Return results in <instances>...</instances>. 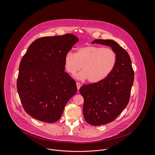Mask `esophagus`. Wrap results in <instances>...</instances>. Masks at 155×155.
Here are the masks:
<instances>
[{"instance_id":"1","label":"esophagus","mask_w":155,"mask_h":155,"mask_svg":"<svg viewBox=\"0 0 155 155\" xmlns=\"http://www.w3.org/2000/svg\"><path fill=\"white\" fill-rule=\"evenodd\" d=\"M76 86H77V88H78V90H79L81 86V83L79 82H76Z\"/></svg>"}]
</instances>
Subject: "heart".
<instances>
[{"mask_svg": "<svg viewBox=\"0 0 155 155\" xmlns=\"http://www.w3.org/2000/svg\"><path fill=\"white\" fill-rule=\"evenodd\" d=\"M116 62L117 55L112 49L90 45L79 48L76 53L68 52L64 58V67L73 76L82 68L77 78L97 83L112 72Z\"/></svg>", "mask_w": 155, "mask_h": 155, "instance_id": "b5f03b06", "label": "heart"}]
</instances>
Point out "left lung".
I'll return each mask as SVG.
<instances>
[{"label": "left lung", "instance_id": "obj_1", "mask_svg": "<svg viewBox=\"0 0 155 155\" xmlns=\"http://www.w3.org/2000/svg\"><path fill=\"white\" fill-rule=\"evenodd\" d=\"M93 43L110 46L116 52L114 71L99 82L84 84L79 89L84 98L83 113L92 126L109 124L122 113L129 103L134 81V71L129 54L113 40L96 39Z\"/></svg>", "mask_w": 155, "mask_h": 155}]
</instances>
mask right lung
Wrapping results in <instances>:
<instances>
[{
	"label": "right lung",
	"instance_id": "obj_1",
	"mask_svg": "<svg viewBox=\"0 0 155 155\" xmlns=\"http://www.w3.org/2000/svg\"><path fill=\"white\" fill-rule=\"evenodd\" d=\"M79 39L72 34L43 37L32 42L21 60L17 89L32 117L54 123L77 92L76 82L64 72V58Z\"/></svg>",
	"mask_w": 155,
	"mask_h": 155
}]
</instances>
